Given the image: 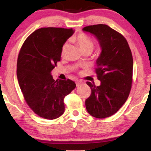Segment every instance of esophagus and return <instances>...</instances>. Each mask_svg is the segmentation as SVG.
Here are the masks:
<instances>
[{
    "label": "esophagus",
    "instance_id": "1",
    "mask_svg": "<svg viewBox=\"0 0 151 151\" xmlns=\"http://www.w3.org/2000/svg\"><path fill=\"white\" fill-rule=\"evenodd\" d=\"M81 84H82V81H79V80H77V81H76V85H77V86H80Z\"/></svg>",
    "mask_w": 151,
    "mask_h": 151
}]
</instances>
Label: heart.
Returning a JSON list of instances; mask_svg holds the SVG:
<instances>
[{
    "mask_svg": "<svg viewBox=\"0 0 151 151\" xmlns=\"http://www.w3.org/2000/svg\"><path fill=\"white\" fill-rule=\"evenodd\" d=\"M74 42L77 43L81 51L83 52H91L94 47V42H93V39L90 37L89 35L85 33H81L78 34L76 37H74L73 39ZM69 47V43L67 42H65L62 45L61 48V55L62 56H64L65 55L66 52H67V48Z\"/></svg>",
    "mask_w": 151,
    "mask_h": 151,
    "instance_id": "1",
    "label": "heart"
}]
</instances>
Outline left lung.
<instances>
[{"instance_id": "left-lung-1", "label": "left lung", "mask_w": 151, "mask_h": 151, "mask_svg": "<svg viewBox=\"0 0 151 151\" xmlns=\"http://www.w3.org/2000/svg\"><path fill=\"white\" fill-rule=\"evenodd\" d=\"M83 30L97 38L101 52L95 72L101 85L87 81L91 93L85 101L88 113L97 119L114 115L129 96L133 81V56L126 38L106 25H89Z\"/></svg>"}]
</instances>
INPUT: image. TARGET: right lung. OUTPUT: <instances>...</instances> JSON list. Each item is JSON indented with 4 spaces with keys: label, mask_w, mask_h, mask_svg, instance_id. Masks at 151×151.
<instances>
[{
    "label": "right lung",
    "mask_w": 151,
    "mask_h": 151,
    "mask_svg": "<svg viewBox=\"0 0 151 151\" xmlns=\"http://www.w3.org/2000/svg\"><path fill=\"white\" fill-rule=\"evenodd\" d=\"M74 33L72 28L42 27L23 42L18 54L17 77L26 103L45 119L65 112L64 99L76 87L71 79L54 80L51 71L61 60V48Z\"/></svg>",
    "instance_id": "right-lung-1"
}]
</instances>
